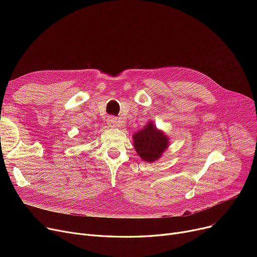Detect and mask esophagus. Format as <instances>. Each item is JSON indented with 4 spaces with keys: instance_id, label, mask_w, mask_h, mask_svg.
I'll list each match as a JSON object with an SVG mask.
<instances>
[{
    "instance_id": "esophagus-1",
    "label": "esophagus",
    "mask_w": 257,
    "mask_h": 257,
    "mask_svg": "<svg viewBox=\"0 0 257 257\" xmlns=\"http://www.w3.org/2000/svg\"><path fill=\"white\" fill-rule=\"evenodd\" d=\"M107 124L110 127H117L119 125V120L115 116H109L107 118Z\"/></svg>"
}]
</instances>
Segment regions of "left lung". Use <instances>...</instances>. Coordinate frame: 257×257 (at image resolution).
<instances>
[{
    "label": "left lung",
    "instance_id": "8db88e82",
    "mask_svg": "<svg viewBox=\"0 0 257 257\" xmlns=\"http://www.w3.org/2000/svg\"><path fill=\"white\" fill-rule=\"evenodd\" d=\"M133 146L140 157L147 163L158 160L169 147V138L156 128L152 121L148 123L142 130L133 134Z\"/></svg>",
    "mask_w": 257,
    "mask_h": 257
}]
</instances>
